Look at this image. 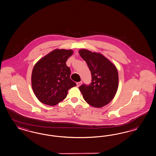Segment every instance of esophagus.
Wrapping results in <instances>:
<instances>
[{"label":"esophagus","mask_w":156,"mask_h":156,"mask_svg":"<svg viewBox=\"0 0 156 156\" xmlns=\"http://www.w3.org/2000/svg\"><path fill=\"white\" fill-rule=\"evenodd\" d=\"M82 83V81L78 82H77V83H76V86H78V87H79V86L81 85Z\"/></svg>","instance_id":"obj_1"}]
</instances>
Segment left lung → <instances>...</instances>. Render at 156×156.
Wrapping results in <instances>:
<instances>
[{"instance_id":"8db88e82","label":"left lung","mask_w":156,"mask_h":156,"mask_svg":"<svg viewBox=\"0 0 156 156\" xmlns=\"http://www.w3.org/2000/svg\"><path fill=\"white\" fill-rule=\"evenodd\" d=\"M79 54L91 71V82L79 87L84 100L89 105L101 108L111 102L118 87L116 67L102 54L81 49Z\"/></svg>"}]
</instances>
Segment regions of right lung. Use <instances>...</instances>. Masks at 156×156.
Masks as SVG:
<instances>
[{"label":"right lung","instance_id":"1","mask_svg":"<svg viewBox=\"0 0 156 156\" xmlns=\"http://www.w3.org/2000/svg\"><path fill=\"white\" fill-rule=\"evenodd\" d=\"M73 53L70 49H55L34 65L32 86L40 102L55 105L65 99L70 89L76 85L70 79L71 70L66 63Z\"/></svg>","mask_w":156,"mask_h":156}]
</instances>
